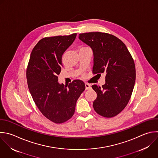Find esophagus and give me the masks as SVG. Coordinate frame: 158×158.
I'll list each match as a JSON object with an SVG mask.
<instances>
[{"mask_svg":"<svg viewBox=\"0 0 158 158\" xmlns=\"http://www.w3.org/2000/svg\"><path fill=\"white\" fill-rule=\"evenodd\" d=\"M91 87V85L88 83H85V89L87 90V89H90Z\"/></svg>","mask_w":158,"mask_h":158,"instance_id":"1","label":"esophagus"}]
</instances>
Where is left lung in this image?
I'll return each instance as SVG.
<instances>
[{"mask_svg": "<svg viewBox=\"0 0 158 158\" xmlns=\"http://www.w3.org/2000/svg\"><path fill=\"white\" fill-rule=\"evenodd\" d=\"M78 38L93 50V73L106 75L102 87L92 85L98 95L93 108L102 117H114L123 110L131 96L136 78L133 59L125 44L114 35L90 32L81 33Z\"/></svg>", "mask_w": 158, "mask_h": 158, "instance_id": "left-lung-1", "label": "left lung"}]
</instances>
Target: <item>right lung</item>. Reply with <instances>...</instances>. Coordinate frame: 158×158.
Wrapping results in <instances>:
<instances>
[{
    "instance_id": "add662e5",
    "label": "right lung",
    "mask_w": 158,
    "mask_h": 158,
    "mask_svg": "<svg viewBox=\"0 0 158 158\" xmlns=\"http://www.w3.org/2000/svg\"><path fill=\"white\" fill-rule=\"evenodd\" d=\"M76 36L73 33L43 38L33 48L27 67V83L33 101L43 115L56 123L73 115L77 101L85 89L84 82L79 80L68 86L58 82L62 55Z\"/></svg>"
}]
</instances>
